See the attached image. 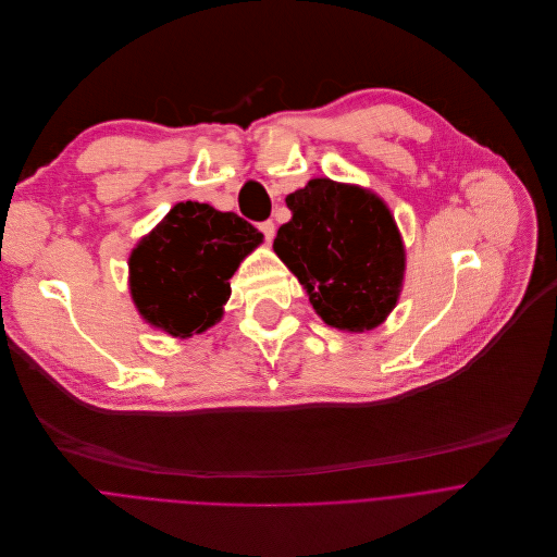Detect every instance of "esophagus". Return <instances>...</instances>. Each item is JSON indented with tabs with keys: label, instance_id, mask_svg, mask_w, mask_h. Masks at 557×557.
I'll return each mask as SVG.
<instances>
[{
	"label": "esophagus",
	"instance_id": "esophagus-1",
	"mask_svg": "<svg viewBox=\"0 0 557 557\" xmlns=\"http://www.w3.org/2000/svg\"><path fill=\"white\" fill-rule=\"evenodd\" d=\"M259 231L263 233L265 242H268V244H272V239H274V233H276L274 221H263V224H259Z\"/></svg>",
	"mask_w": 557,
	"mask_h": 557
}]
</instances>
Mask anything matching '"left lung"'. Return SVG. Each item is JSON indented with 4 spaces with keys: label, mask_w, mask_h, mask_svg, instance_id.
<instances>
[{
    "label": "left lung",
    "mask_w": 557,
    "mask_h": 557,
    "mask_svg": "<svg viewBox=\"0 0 557 557\" xmlns=\"http://www.w3.org/2000/svg\"><path fill=\"white\" fill-rule=\"evenodd\" d=\"M292 219L274 239L324 324L362 333L395 309L406 248L386 201L358 184L313 177L285 197Z\"/></svg>",
    "instance_id": "obj_1"
}]
</instances>
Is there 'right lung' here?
Instances as JSON below:
<instances>
[{"instance_id": "1", "label": "right lung", "mask_w": 557, "mask_h": 557, "mask_svg": "<svg viewBox=\"0 0 557 557\" xmlns=\"http://www.w3.org/2000/svg\"><path fill=\"white\" fill-rule=\"evenodd\" d=\"M263 235L237 212L180 201L129 255V294L143 320L173 338L216 324L231 278Z\"/></svg>"}]
</instances>
